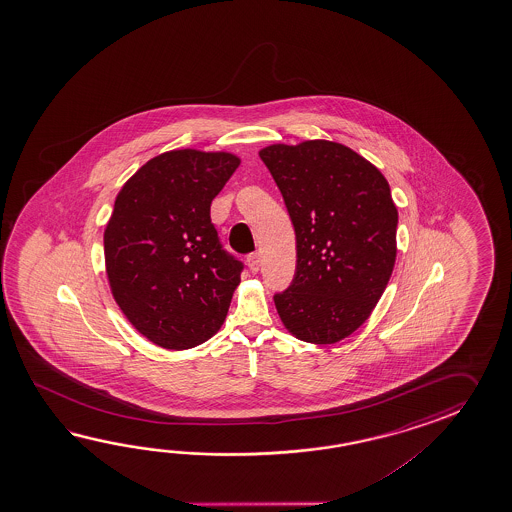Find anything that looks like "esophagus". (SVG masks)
I'll return each mask as SVG.
<instances>
[{"mask_svg":"<svg viewBox=\"0 0 512 512\" xmlns=\"http://www.w3.org/2000/svg\"><path fill=\"white\" fill-rule=\"evenodd\" d=\"M247 265H249V269H251V272L260 271V265H261L260 252H252V254H249V258H247Z\"/></svg>","mask_w":512,"mask_h":512,"instance_id":"1","label":"esophagus"}]
</instances>
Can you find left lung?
I'll list each match as a JSON object with an SVG mask.
<instances>
[{
    "mask_svg": "<svg viewBox=\"0 0 512 512\" xmlns=\"http://www.w3.org/2000/svg\"><path fill=\"white\" fill-rule=\"evenodd\" d=\"M296 234L293 282L274 294L283 326L335 344L379 302L397 256V208L384 175L348 146L305 141L260 152Z\"/></svg>",
    "mask_w": 512,
    "mask_h": 512,
    "instance_id": "8db88e82",
    "label": "left lung"
}]
</instances>
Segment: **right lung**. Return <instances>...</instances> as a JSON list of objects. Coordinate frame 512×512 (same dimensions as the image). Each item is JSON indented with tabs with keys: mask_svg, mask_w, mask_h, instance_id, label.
<instances>
[{
	"mask_svg": "<svg viewBox=\"0 0 512 512\" xmlns=\"http://www.w3.org/2000/svg\"><path fill=\"white\" fill-rule=\"evenodd\" d=\"M240 166L230 153L174 150L122 186L104 232L111 293L153 344L188 349L218 331L243 272L210 219Z\"/></svg>",
	"mask_w": 512,
	"mask_h": 512,
	"instance_id": "right-lung-1",
	"label": "right lung"
}]
</instances>
